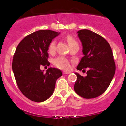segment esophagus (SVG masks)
Wrapping results in <instances>:
<instances>
[{"label": "esophagus", "instance_id": "34e87169", "mask_svg": "<svg viewBox=\"0 0 126 126\" xmlns=\"http://www.w3.org/2000/svg\"><path fill=\"white\" fill-rule=\"evenodd\" d=\"M70 73V72H68V71H63V74H68Z\"/></svg>", "mask_w": 126, "mask_h": 126}]
</instances>
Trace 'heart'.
Instances as JSON below:
<instances>
[{
    "instance_id": "obj_1",
    "label": "heart",
    "mask_w": 126,
    "mask_h": 126,
    "mask_svg": "<svg viewBox=\"0 0 126 126\" xmlns=\"http://www.w3.org/2000/svg\"><path fill=\"white\" fill-rule=\"evenodd\" d=\"M66 40L68 41V44L69 46H72V45L78 44V42H76L74 38H73L71 36H67ZM56 48V41H53L49 45L48 47V51L50 53H53L55 50ZM53 64L57 67L58 68L63 70H68L69 69L71 68V64L69 61L67 59L66 57H63V56H60L54 59L53 60Z\"/></svg>"
}]
</instances>
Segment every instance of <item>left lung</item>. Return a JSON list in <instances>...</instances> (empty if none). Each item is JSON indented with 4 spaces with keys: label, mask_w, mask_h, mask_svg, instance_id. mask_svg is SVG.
Instances as JSON below:
<instances>
[{
    "label": "left lung",
    "mask_w": 126,
    "mask_h": 126,
    "mask_svg": "<svg viewBox=\"0 0 126 126\" xmlns=\"http://www.w3.org/2000/svg\"><path fill=\"white\" fill-rule=\"evenodd\" d=\"M78 34L82 44L84 57L77 69L87 68L89 70L86 76L75 73L77 80L74 91L84 98H96L107 90L115 74L113 52L109 43L92 31L81 29Z\"/></svg>",
    "instance_id": "obj_1"
}]
</instances>
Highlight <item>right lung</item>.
<instances>
[{"label": "right lung", "mask_w": 126, "mask_h": 126, "mask_svg": "<svg viewBox=\"0 0 126 126\" xmlns=\"http://www.w3.org/2000/svg\"><path fill=\"white\" fill-rule=\"evenodd\" d=\"M60 33L39 30L26 36L18 45L12 62L17 85L26 98L42 102L51 97L56 80L62 75L60 69L50 68L46 73L41 66H49L48 50L53 39Z\"/></svg>", "instance_id": "add662e5"}]
</instances>
